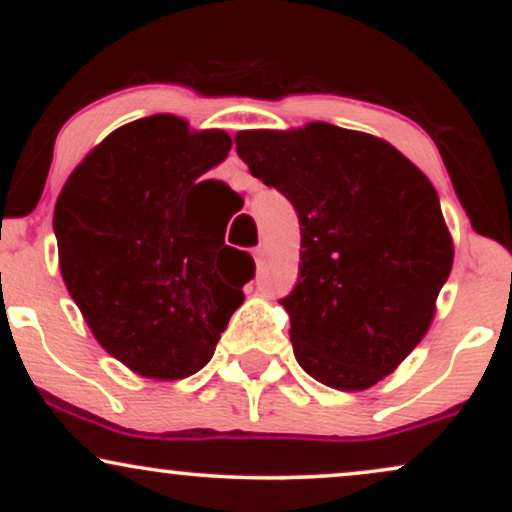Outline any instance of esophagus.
<instances>
[{"label":"esophagus","instance_id":"esophagus-1","mask_svg":"<svg viewBox=\"0 0 512 512\" xmlns=\"http://www.w3.org/2000/svg\"><path fill=\"white\" fill-rule=\"evenodd\" d=\"M265 254H268V247H265V244H258V247L254 249V261H256V265H263Z\"/></svg>","mask_w":512,"mask_h":512}]
</instances>
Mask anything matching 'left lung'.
I'll return each instance as SVG.
<instances>
[{"label":"left lung","mask_w":512,"mask_h":512,"mask_svg":"<svg viewBox=\"0 0 512 512\" xmlns=\"http://www.w3.org/2000/svg\"><path fill=\"white\" fill-rule=\"evenodd\" d=\"M237 156L275 186L300 221L291 314L300 368L361 391L419 345L452 270L436 188L403 153L331 123L237 132Z\"/></svg>","instance_id":"left-lung-1"}]
</instances>
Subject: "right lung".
<instances>
[{
	"label": "right lung",
	"instance_id": "obj_1",
	"mask_svg": "<svg viewBox=\"0 0 512 512\" xmlns=\"http://www.w3.org/2000/svg\"><path fill=\"white\" fill-rule=\"evenodd\" d=\"M230 146L223 130L139 118L83 158L55 205L69 296L97 342L142 377L181 380L205 368L254 277V258L219 240L193 205V188L205 184L195 181Z\"/></svg>",
	"mask_w": 512,
	"mask_h": 512
}]
</instances>
